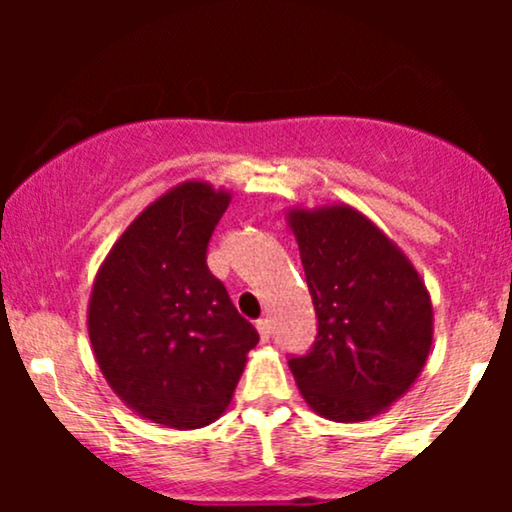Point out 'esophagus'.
<instances>
[{
    "label": "esophagus",
    "instance_id": "obj_1",
    "mask_svg": "<svg viewBox=\"0 0 512 512\" xmlns=\"http://www.w3.org/2000/svg\"><path fill=\"white\" fill-rule=\"evenodd\" d=\"M257 332H260L262 342H269V337H272V322H269L267 317L257 320Z\"/></svg>",
    "mask_w": 512,
    "mask_h": 512
}]
</instances>
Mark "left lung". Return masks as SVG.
I'll return each mask as SVG.
<instances>
[{
    "label": "left lung",
    "instance_id": "left-lung-1",
    "mask_svg": "<svg viewBox=\"0 0 512 512\" xmlns=\"http://www.w3.org/2000/svg\"><path fill=\"white\" fill-rule=\"evenodd\" d=\"M317 313V342L289 368L310 409L337 424L385 414L409 392L433 344V305L416 267L344 202L289 207Z\"/></svg>",
    "mask_w": 512,
    "mask_h": 512
}]
</instances>
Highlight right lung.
<instances>
[{"label":"right lung","instance_id":"1","mask_svg":"<svg viewBox=\"0 0 512 512\" xmlns=\"http://www.w3.org/2000/svg\"><path fill=\"white\" fill-rule=\"evenodd\" d=\"M228 204L231 190L207 180L170 187L122 231L93 279V356L110 390L151 424H214L260 342L207 267Z\"/></svg>","mask_w":512,"mask_h":512}]
</instances>
